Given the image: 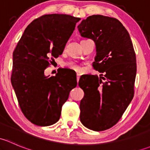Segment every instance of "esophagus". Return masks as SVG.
<instances>
[{"label": "esophagus", "instance_id": "34e87169", "mask_svg": "<svg viewBox=\"0 0 150 150\" xmlns=\"http://www.w3.org/2000/svg\"><path fill=\"white\" fill-rule=\"evenodd\" d=\"M80 77H81V75L78 73H77V81H79V79H80Z\"/></svg>", "mask_w": 150, "mask_h": 150}]
</instances>
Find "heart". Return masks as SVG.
I'll use <instances>...</instances> for the list:
<instances>
[{"instance_id": "1", "label": "heart", "mask_w": 150, "mask_h": 150, "mask_svg": "<svg viewBox=\"0 0 150 150\" xmlns=\"http://www.w3.org/2000/svg\"><path fill=\"white\" fill-rule=\"evenodd\" d=\"M68 67H69V68H71V69H74V70L78 71L80 69L79 66H78L76 64H75V63H72V62L69 63V64H68Z\"/></svg>"}]
</instances>
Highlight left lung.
<instances>
[{
    "label": "left lung",
    "mask_w": 150,
    "mask_h": 150,
    "mask_svg": "<svg viewBox=\"0 0 150 150\" xmlns=\"http://www.w3.org/2000/svg\"><path fill=\"white\" fill-rule=\"evenodd\" d=\"M83 38L96 45L93 67L100 76L86 75L78 82L84 96L80 104L81 122L102 131L115 125L134 97L137 60L129 33L115 18L92 15L78 26Z\"/></svg>",
    "instance_id": "1"
}]
</instances>
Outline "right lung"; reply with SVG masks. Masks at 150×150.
Segmentation results:
<instances>
[{
    "instance_id": "right-lung-1",
    "label": "right lung",
    "mask_w": 150,
    "mask_h": 150,
    "mask_svg": "<svg viewBox=\"0 0 150 150\" xmlns=\"http://www.w3.org/2000/svg\"><path fill=\"white\" fill-rule=\"evenodd\" d=\"M80 18L70 15H43L27 27L13 53L11 81L19 107L35 125L48 126L59 120L62 107L76 79L64 69L55 76L44 75L50 59L62 54Z\"/></svg>"
}]
</instances>
